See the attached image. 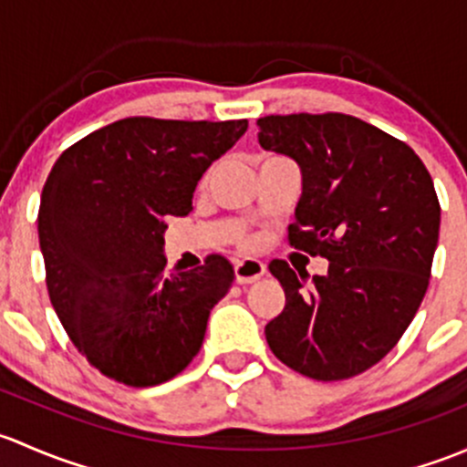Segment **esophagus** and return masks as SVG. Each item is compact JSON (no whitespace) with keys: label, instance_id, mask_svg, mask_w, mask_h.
I'll return each instance as SVG.
<instances>
[{"label":"esophagus","instance_id":"1","mask_svg":"<svg viewBox=\"0 0 467 467\" xmlns=\"http://www.w3.org/2000/svg\"><path fill=\"white\" fill-rule=\"evenodd\" d=\"M263 274H265V265H263L258 258H243V261L235 263V281H238L240 285L256 283Z\"/></svg>","mask_w":467,"mask_h":467}]
</instances>
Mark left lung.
Segmentation results:
<instances>
[{
	"instance_id": "left-lung-1",
	"label": "left lung",
	"mask_w": 467,
	"mask_h": 467,
	"mask_svg": "<svg viewBox=\"0 0 467 467\" xmlns=\"http://www.w3.org/2000/svg\"><path fill=\"white\" fill-rule=\"evenodd\" d=\"M258 143L301 168L287 238L328 261V274L269 272L285 307L265 326L272 353L321 382L378 364L420 307L439 244L441 204L420 157L400 139L339 112L258 119Z\"/></svg>"
}]
</instances>
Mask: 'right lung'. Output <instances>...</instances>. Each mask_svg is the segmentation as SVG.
<instances>
[{"mask_svg":"<svg viewBox=\"0 0 467 467\" xmlns=\"http://www.w3.org/2000/svg\"><path fill=\"white\" fill-rule=\"evenodd\" d=\"M247 130L240 121L130 117L67 148L42 189L47 290L76 348L103 376L155 387L198 355L234 267L211 254L166 272V218L193 211L200 177Z\"/></svg>","mask_w":467,"mask_h":467,"instance_id":"right-lung-1","label":"right lung"}]
</instances>
